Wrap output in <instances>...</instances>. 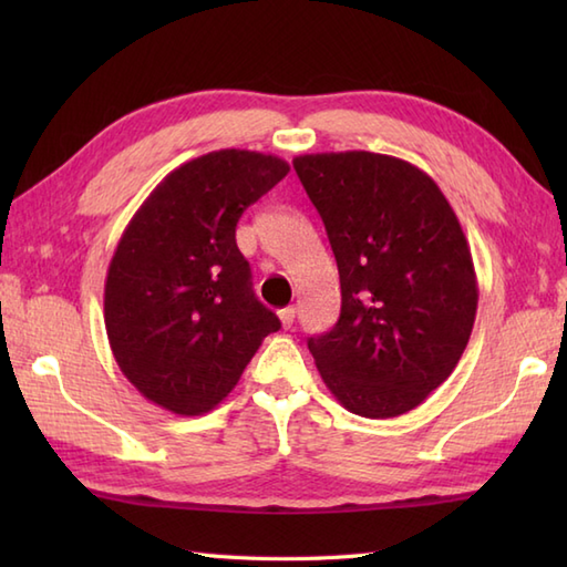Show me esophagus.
Instances as JSON below:
<instances>
[{
  "mask_svg": "<svg viewBox=\"0 0 567 567\" xmlns=\"http://www.w3.org/2000/svg\"><path fill=\"white\" fill-rule=\"evenodd\" d=\"M277 315H280V321H282V327L285 329H290L292 323H295V317H297V309L295 307H285V309H280L277 311Z\"/></svg>",
  "mask_w": 567,
  "mask_h": 567,
  "instance_id": "obj_1",
  "label": "esophagus"
}]
</instances>
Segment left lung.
<instances>
[{
  "label": "left lung",
  "mask_w": 567,
  "mask_h": 567,
  "mask_svg": "<svg viewBox=\"0 0 567 567\" xmlns=\"http://www.w3.org/2000/svg\"><path fill=\"white\" fill-rule=\"evenodd\" d=\"M341 277V317L307 341L348 412L392 419L449 380L477 311L461 221L416 165L370 151L297 155Z\"/></svg>",
  "instance_id": "1"
}]
</instances>
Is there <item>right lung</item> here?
Wrapping results in <instances>:
<instances>
[{
  "label": "right lung",
  "mask_w": 567,
  "mask_h": 567,
  "mask_svg": "<svg viewBox=\"0 0 567 567\" xmlns=\"http://www.w3.org/2000/svg\"><path fill=\"white\" fill-rule=\"evenodd\" d=\"M290 173L224 148L179 165L128 221L104 282V327L126 380L167 412L207 414L280 319L258 302L236 224Z\"/></svg>",
  "instance_id": "right-lung-1"
}]
</instances>
